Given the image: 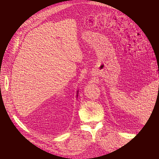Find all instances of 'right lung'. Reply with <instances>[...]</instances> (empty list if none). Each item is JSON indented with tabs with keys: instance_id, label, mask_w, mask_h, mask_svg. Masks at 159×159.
<instances>
[{
	"instance_id": "obj_1",
	"label": "right lung",
	"mask_w": 159,
	"mask_h": 159,
	"mask_svg": "<svg viewBox=\"0 0 159 159\" xmlns=\"http://www.w3.org/2000/svg\"><path fill=\"white\" fill-rule=\"evenodd\" d=\"M77 96V98H78V90L77 91V96Z\"/></svg>"
}]
</instances>
